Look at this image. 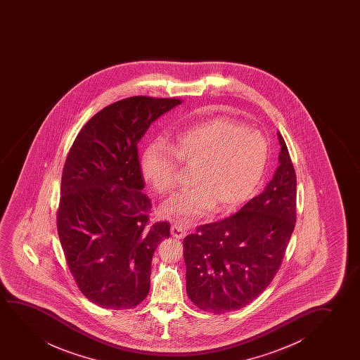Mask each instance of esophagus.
<instances>
[{"label":"esophagus","mask_w":360,"mask_h":360,"mask_svg":"<svg viewBox=\"0 0 360 360\" xmlns=\"http://www.w3.org/2000/svg\"><path fill=\"white\" fill-rule=\"evenodd\" d=\"M171 233H172L173 237H176V238H184L186 235H187V231H186V229L182 226V225H179V224H173L172 227H171Z\"/></svg>","instance_id":"obj_1"}]
</instances>
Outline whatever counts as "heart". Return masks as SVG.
Instances as JSON below:
<instances>
[{"instance_id": "obj_1", "label": "heart", "mask_w": 360, "mask_h": 360, "mask_svg": "<svg viewBox=\"0 0 360 360\" xmlns=\"http://www.w3.org/2000/svg\"><path fill=\"white\" fill-rule=\"evenodd\" d=\"M268 150V141L259 131L231 119H209L178 134L169 146L150 143L141 155L140 169L143 181L163 195L177 186L176 158L195 167V186L162 207L165 215L188 222L215 204L219 209H231L245 202L261 182Z\"/></svg>"}]
</instances>
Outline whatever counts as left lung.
<instances>
[{
	"label": "left lung",
	"mask_w": 360,
	"mask_h": 360,
	"mask_svg": "<svg viewBox=\"0 0 360 360\" xmlns=\"http://www.w3.org/2000/svg\"><path fill=\"white\" fill-rule=\"evenodd\" d=\"M279 166L264 191L230 217L183 240L188 297L214 314L240 310L271 284L296 220V174L279 131Z\"/></svg>",
	"instance_id": "obj_1"
}]
</instances>
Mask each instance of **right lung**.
Masks as SVG:
<instances>
[{
	"instance_id": "obj_1",
	"label": "right lung",
	"mask_w": 360,
	"mask_h": 360,
	"mask_svg": "<svg viewBox=\"0 0 360 360\" xmlns=\"http://www.w3.org/2000/svg\"><path fill=\"white\" fill-rule=\"evenodd\" d=\"M179 104L143 96L110 104L81 129L66 158L60 242L79 290L104 309L134 307L148 296L153 252L169 237L167 221L148 225L138 143Z\"/></svg>"
}]
</instances>
